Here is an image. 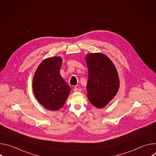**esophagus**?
Segmentation results:
<instances>
[{"instance_id": "1", "label": "esophagus", "mask_w": 156, "mask_h": 156, "mask_svg": "<svg viewBox=\"0 0 156 156\" xmlns=\"http://www.w3.org/2000/svg\"><path fill=\"white\" fill-rule=\"evenodd\" d=\"M73 91L74 92H81V89L80 87H75L73 89Z\"/></svg>"}]
</instances>
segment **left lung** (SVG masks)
Masks as SVG:
<instances>
[{"label": "left lung", "instance_id": "obj_1", "mask_svg": "<svg viewBox=\"0 0 156 156\" xmlns=\"http://www.w3.org/2000/svg\"><path fill=\"white\" fill-rule=\"evenodd\" d=\"M88 68L87 98L98 108L105 107L116 95L119 78L115 66L106 55L94 53L86 57Z\"/></svg>", "mask_w": 156, "mask_h": 156}]
</instances>
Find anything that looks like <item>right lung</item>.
<instances>
[{"mask_svg":"<svg viewBox=\"0 0 156 156\" xmlns=\"http://www.w3.org/2000/svg\"><path fill=\"white\" fill-rule=\"evenodd\" d=\"M62 60L60 57L48 58L42 61L33 80L34 94L46 108L58 110L67 99L71 88L60 76Z\"/></svg>","mask_w":156,"mask_h":156,"instance_id":"right-lung-1","label":"right lung"}]
</instances>
